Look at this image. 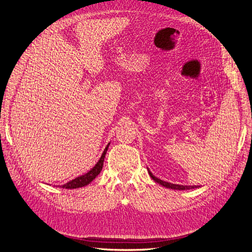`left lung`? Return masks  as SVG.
Listing matches in <instances>:
<instances>
[{
  "label": "left lung",
  "mask_w": 252,
  "mask_h": 252,
  "mask_svg": "<svg viewBox=\"0 0 252 252\" xmlns=\"http://www.w3.org/2000/svg\"><path fill=\"white\" fill-rule=\"evenodd\" d=\"M148 173H149V175L151 177V179L154 180L155 182H157V183H158L159 185H162V186H164L166 188H169V189H173V190H188V189H194V188L201 187V186H195V185H193V186H184V185H179V184H171V183L165 182V181H162V180L156 178L155 175L150 172L149 169H148Z\"/></svg>",
  "instance_id": "left-lung-1"
}]
</instances>
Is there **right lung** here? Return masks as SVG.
Returning a JSON list of instances; mask_svg holds the SVG:
<instances>
[{"instance_id": "1", "label": "right lung", "mask_w": 252, "mask_h": 252, "mask_svg": "<svg viewBox=\"0 0 252 252\" xmlns=\"http://www.w3.org/2000/svg\"><path fill=\"white\" fill-rule=\"evenodd\" d=\"M109 145H110V143H108L107 146L105 147L100 159H98L97 163L94 166V168H91L87 173L81 175V177L75 178V179L69 181L68 183H66V184L60 186V187L66 188V189H75V188H80V187L86 186V185L89 184V183L93 182L97 177V174H100V172H101V170L103 168L104 158H105V156H106V152H107V150H108Z\"/></svg>"}]
</instances>
